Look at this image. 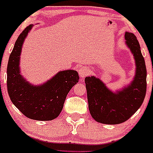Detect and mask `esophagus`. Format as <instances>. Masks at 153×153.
I'll return each instance as SVG.
<instances>
[{
  "label": "esophagus",
  "mask_w": 153,
  "mask_h": 153,
  "mask_svg": "<svg viewBox=\"0 0 153 153\" xmlns=\"http://www.w3.org/2000/svg\"><path fill=\"white\" fill-rule=\"evenodd\" d=\"M90 71L89 70L85 67H82L80 68L79 70V76H81L82 79H83L84 77H85L86 76H88L89 74Z\"/></svg>",
  "instance_id": "34e87169"
}]
</instances>
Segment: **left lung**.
<instances>
[{"label": "left lung", "instance_id": "obj_1", "mask_svg": "<svg viewBox=\"0 0 153 153\" xmlns=\"http://www.w3.org/2000/svg\"><path fill=\"white\" fill-rule=\"evenodd\" d=\"M127 45L133 52L136 63V73L131 85L115 94L103 82L94 76L85 79L88 108L97 122L118 124L130 119L141 107L147 91V68L136 37L125 33Z\"/></svg>", "mask_w": 153, "mask_h": 153}]
</instances>
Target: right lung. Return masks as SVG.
I'll return each instance as SVG.
<instances>
[{"instance_id": "1", "label": "right lung", "mask_w": 153, "mask_h": 153, "mask_svg": "<svg viewBox=\"0 0 153 153\" xmlns=\"http://www.w3.org/2000/svg\"><path fill=\"white\" fill-rule=\"evenodd\" d=\"M32 25L23 30L15 42L7 65V91L16 108L29 119L51 121L56 119L63 108L71 88L79 82L76 71H60L51 80L37 87L31 85L20 74L19 60L22 45Z\"/></svg>"}]
</instances>
